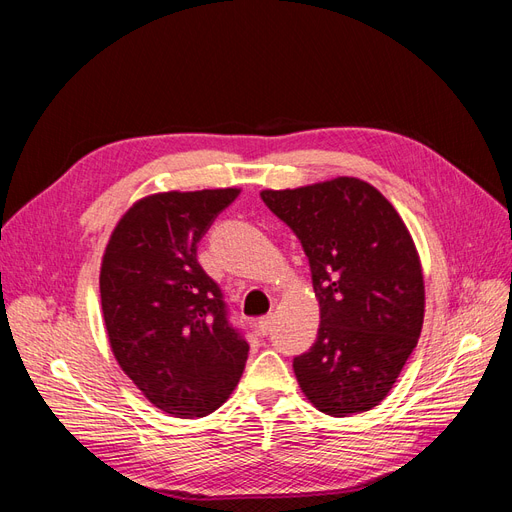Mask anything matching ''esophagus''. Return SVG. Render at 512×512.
Listing matches in <instances>:
<instances>
[{"label": "esophagus", "instance_id": "obj_1", "mask_svg": "<svg viewBox=\"0 0 512 512\" xmlns=\"http://www.w3.org/2000/svg\"><path fill=\"white\" fill-rule=\"evenodd\" d=\"M256 327H258V331H260L262 335H269L271 329H273V316H262V318H258Z\"/></svg>", "mask_w": 512, "mask_h": 512}]
</instances>
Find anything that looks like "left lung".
I'll list each match as a JSON object with an SVG mask.
<instances>
[{
  "label": "left lung",
  "mask_w": 512,
  "mask_h": 512,
  "mask_svg": "<svg viewBox=\"0 0 512 512\" xmlns=\"http://www.w3.org/2000/svg\"><path fill=\"white\" fill-rule=\"evenodd\" d=\"M260 198L299 237L320 305L316 342L292 361L303 395L329 416L371 410L423 329V269L404 220L356 177Z\"/></svg>",
  "instance_id": "8db88e82"
}]
</instances>
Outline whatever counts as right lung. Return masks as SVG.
<instances>
[{
	"label": "right lung",
	"instance_id": "add662e5",
	"mask_svg": "<svg viewBox=\"0 0 512 512\" xmlns=\"http://www.w3.org/2000/svg\"><path fill=\"white\" fill-rule=\"evenodd\" d=\"M241 190L162 192L134 203L108 239L100 299L119 367L162 412L218 410L250 346L228 320L220 286L198 265V241Z\"/></svg>",
	"mask_w": 512,
	"mask_h": 512
}]
</instances>
